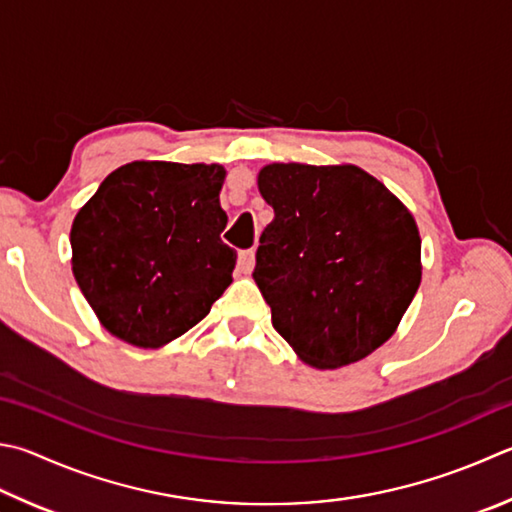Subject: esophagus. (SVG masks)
Returning a JSON list of instances; mask_svg holds the SVG:
<instances>
[{"label":"esophagus","instance_id":"esophagus-1","mask_svg":"<svg viewBox=\"0 0 512 512\" xmlns=\"http://www.w3.org/2000/svg\"><path fill=\"white\" fill-rule=\"evenodd\" d=\"M237 266L241 273H250L255 268V250H241L239 259H237Z\"/></svg>","mask_w":512,"mask_h":512}]
</instances>
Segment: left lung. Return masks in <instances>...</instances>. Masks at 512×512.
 Segmentation results:
<instances>
[{"label":"left lung","instance_id":"1","mask_svg":"<svg viewBox=\"0 0 512 512\" xmlns=\"http://www.w3.org/2000/svg\"><path fill=\"white\" fill-rule=\"evenodd\" d=\"M257 183L275 217L253 277L275 331L318 369L369 356L421 284L414 217L356 165L273 163Z\"/></svg>","mask_w":512,"mask_h":512}]
</instances>
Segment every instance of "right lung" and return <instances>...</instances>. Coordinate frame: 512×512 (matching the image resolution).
<instances>
[{"instance_id": "1", "label": "right lung", "mask_w": 512, "mask_h": 512, "mask_svg": "<svg viewBox=\"0 0 512 512\" xmlns=\"http://www.w3.org/2000/svg\"><path fill=\"white\" fill-rule=\"evenodd\" d=\"M226 170L134 161L111 172L71 228L73 275L109 333L154 349L210 313L237 253L221 241Z\"/></svg>"}]
</instances>
